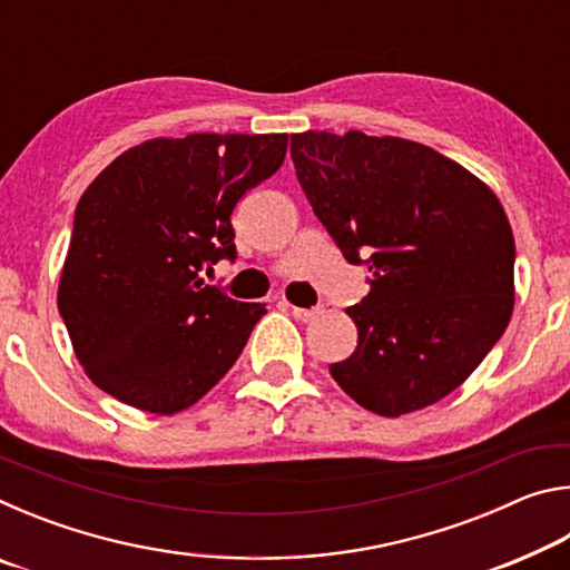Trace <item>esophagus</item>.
I'll list each match as a JSON object with an SVG mask.
<instances>
[{
	"mask_svg": "<svg viewBox=\"0 0 570 570\" xmlns=\"http://www.w3.org/2000/svg\"><path fill=\"white\" fill-rule=\"evenodd\" d=\"M322 314V306H312V308H302V306H292V316L296 322H312L314 316Z\"/></svg>",
	"mask_w": 570,
	"mask_h": 570,
	"instance_id": "1",
	"label": "esophagus"
}]
</instances>
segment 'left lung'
Instances as JSON below:
<instances>
[{"label": "left lung", "instance_id": "left-lung-1", "mask_svg": "<svg viewBox=\"0 0 570 570\" xmlns=\"http://www.w3.org/2000/svg\"><path fill=\"white\" fill-rule=\"evenodd\" d=\"M292 160L342 256L370 272L334 382L382 417L458 390L513 314L515 240L495 193L438 150L360 130L296 132Z\"/></svg>", "mask_w": 570, "mask_h": 570}]
</instances>
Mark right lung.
I'll return each instance as SVG.
<instances>
[{
  "mask_svg": "<svg viewBox=\"0 0 570 570\" xmlns=\"http://www.w3.org/2000/svg\"><path fill=\"white\" fill-rule=\"evenodd\" d=\"M288 135L193 132L115 158L75 208L57 306L75 354L130 407H190L244 352L266 304L204 282L236 262L230 214L282 168Z\"/></svg>",
  "mask_w": 570,
  "mask_h": 570,
  "instance_id": "right-lung-1",
  "label": "right lung"
}]
</instances>
